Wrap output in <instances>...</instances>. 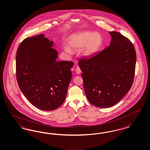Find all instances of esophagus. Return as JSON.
<instances>
[{
    "label": "esophagus",
    "mask_w": 150,
    "mask_h": 150,
    "mask_svg": "<svg viewBox=\"0 0 150 150\" xmlns=\"http://www.w3.org/2000/svg\"><path fill=\"white\" fill-rule=\"evenodd\" d=\"M76 73H77V74H79V73H81V69H80L79 66H77V67H76Z\"/></svg>",
    "instance_id": "obj_1"
}]
</instances>
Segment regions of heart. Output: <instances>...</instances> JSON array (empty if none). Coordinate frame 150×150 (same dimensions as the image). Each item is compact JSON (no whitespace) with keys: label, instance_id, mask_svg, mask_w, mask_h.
<instances>
[{"label":"heart","instance_id":"obj_1","mask_svg":"<svg viewBox=\"0 0 150 150\" xmlns=\"http://www.w3.org/2000/svg\"><path fill=\"white\" fill-rule=\"evenodd\" d=\"M102 43L103 39L100 34L86 30L71 35L68 40V47H64V51L71 53L83 48V55L91 57L98 52Z\"/></svg>","mask_w":150,"mask_h":150}]
</instances>
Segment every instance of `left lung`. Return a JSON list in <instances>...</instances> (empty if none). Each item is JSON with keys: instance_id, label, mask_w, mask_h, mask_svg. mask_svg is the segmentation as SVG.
I'll return each mask as SVG.
<instances>
[{"instance_id": "left-lung-1", "label": "left lung", "mask_w": 150, "mask_h": 150, "mask_svg": "<svg viewBox=\"0 0 150 150\" xmlns=\"http://www.w3.org/2000/svg\"><path fill=\"white\" fill-rule=\"evenodd\" d=\"M111 43L90 59L78 64L86 96L96 107L107 108L118 103L130 89L135 71L137 55L128 38L117 32H109Z\"/></svg>"}]
</instances>
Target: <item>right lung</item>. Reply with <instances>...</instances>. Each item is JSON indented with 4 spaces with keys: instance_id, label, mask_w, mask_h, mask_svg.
Here are the masks:
<instances>
[{
    "instance_id": "obj_1",
    "label": "right lung",
    "mask_w": 150,
    "mask_h": 150,
    "mask_svg": "<svg viewBox=\"0 0 150 150\" xmlns=\"http://www.w3.org/2000/svg\"><path fill=\"white\" fill-rule=\"evenodd\" d=\"M53 43L43 34L25 39L16 57L17 83L26 98L44 111L64 103L72 78V61H57Z\"/></svg>"
}]
</instances>
